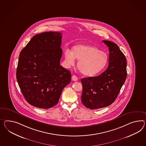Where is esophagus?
Returning a JSON list of instances; mask_svg holds the SVG:
<instances>
[{"label":"esophagus","mask_w":146,"mask_h":146,"mask_svg":"<svg viewBox=\"0 0 146 146\" xmlns=\"http://www.w3.org/2000/svg\"><path fill=\"white\" fill-rule=\"evenodd\" d=\"M71 79L73 80V81H77L78 80V78H77V77L76 76H75V75H73L72 76V77H71Z\"/></svg>","instance_id":"obj_1"}]
</instances>
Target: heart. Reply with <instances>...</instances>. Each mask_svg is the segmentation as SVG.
Returning <instances> with one entry per match:
<instances>
[{
	"label": "heart",
	"instance_id": "1",
	"mask_svg": "<svg viewBox=\"0 0 146 146\" xmlns=\"http://www.w3.org/2000/svg\"><path fill=\"white\" fill-rule=\"evenodd\" d=\"M68 66L74 65L76 59L79 60L78 69L87 77H93L102 71L108 62V54L94 45L75 46L72 51L67 50L64 53Z\"/></svg>",
	"mask_w": 146,
	"mask_h": 146
}]
</instances>
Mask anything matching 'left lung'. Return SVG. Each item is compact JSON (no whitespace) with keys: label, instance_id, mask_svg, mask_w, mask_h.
<instances>
[{"label":"left lung","instance_id":"1","mask_svg":"<svg viewBox=\"0 0 146 146\" xmlns=\"http://www.w3.org/2000/svg\"><path fill=\"white\" fill-rule=\"evenodd\" d=\"M109 50L108 67L101 75L81 79L82 102L92 110L103 108L115 100L127 76V60L119 47L112 42L103 40Z\"/></svg>","mask_w":146,"mask_h":146}]
</instances>
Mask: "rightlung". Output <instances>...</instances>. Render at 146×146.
Listing matches in <instances>:
<instances>
[{"instance_id":"obj_1","label":"right lung","mask_w":146,"mask_h":146,"mask_svg":"<svg viewBox=\"0 0 146 146\" xmlns=\"http://www.w3.org/2000/svg\"><path fill=\"white\" fill-rule=\"evenodd\" d=\"M62 33L47 32L34 36L19 53L16 78L26 101L48 109L58 103L70 82L69 70L60 66Z\"/></svg>"}]
</instances>
